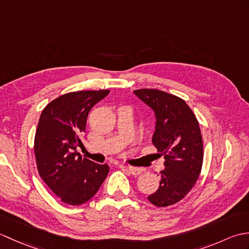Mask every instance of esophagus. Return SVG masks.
<instances>
[{"label": "esophagus", "mask_w": 249, "mask_h": 249, "mask_svg": "<svg viewBox=\"0 0 249 249\" xmlns=\"http://www.w3.org/2000/svg\"><path fill=\"white\" fill-rule=\"evenodd\" d=\"M124 169H125V170H127L130 174H133V176H139V174L142 172V169L141 168H137V167L125 166Z\"/></svg>", "instance_id": "obj_1"}]
</instances>
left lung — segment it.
I'll use <instances>...</instances> for the list:
<instances>
[{
  "instance_id": "1",
  "label": "left lung",
  "mask_w": 249,
  "mask_h": 249,
  "mask_svg": "<svg viewBox=\"0 0 249 249\" xmlns=\"http://www.w3.org/2000/svg\"><path fill=\"white\" fill-rule=\"evenodd\" d=\"M134 94L154 111L152 142L166 160L160 187L147 199L158 208L172 205L189 193L199 178L203 161L199 123L182 98L153 89H136Z\"/></svg>"
}]
</instances>
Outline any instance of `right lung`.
Returning a JSON list of instances; mask_svg holds the SVG:
<instances>
[{"mask_svg": "<svg viewBox=\"0 0 249 249\" xmlns=\"http://www.w3.org/2000/svg\"><path fill=\"white\" fill-rule=\"evenodd\" d=\"M109 92L67 93L52 100L40 114L34 141L37 169L44 182L66 204L86 203L108 176L107 163L99 165L82 158L77 147L82 145L89 110Z\"/></svg>", "mask_w": 249, "mask_h": 249, "instance_id": "obj_1", "label": "right lung"}]
</instances>
